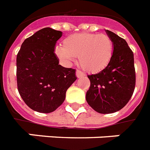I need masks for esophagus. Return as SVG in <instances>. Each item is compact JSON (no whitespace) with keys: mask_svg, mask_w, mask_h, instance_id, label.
<instances>
[{"mask_svg":"<svg viewBox=\"0 0 150 150\" xmlns=\"http://www.w3.org/2000/svg\"><path fill=\"white\" fill-rule=\"evenodd\" d=\"M76 76H77V78L83 77V76H85V74L84 73H82V71H80L77 70L76 71Z\"/></svg>","mask_w":150,"mask_h":150,"instance_id":"34e87169","label":"esophagus"}]
</instances>
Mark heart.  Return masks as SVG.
Wrapping results in <instances>:
<instances>
[{"label": "heart", "mask_w": 150, "mask_h": 150, "mask_svg": "<svg viewBox=\"0 0 150 150\" xmlns=\"http://www.w3.org/2000/svg\"><path fill=\"white\" fill-rule=\"evenodd\" d=\"M54 54L64 64L69 65L79 57L80 65L89 72H98L107 67L114 54V43L107 35L82 33L72 34L57 46Z\"/></svg>", "instance_id": "heart-1"}]
</instances>
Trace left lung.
I'll list each match as a JSON object with an SVG mask.
<instances>
[{"label":"left lung","mask_w":150,"mask_h":150,"mask_svg":"<svg viewBox=\"0 0 150 150\" xmlns=\"http://www.w3.org/2000/svg\"><path fill=\"white\" fill-rule=\"evenodd\" d=\"M114 43V54L106 68L88 75L90 87L86 101L100 114H111L125 106L132 96L135 86L133 52L124 39L105 30Z\"/></svg>","instance_id":"1"}]
</instances>
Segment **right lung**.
I'll return each mask as SVG.
<instances>
[{"label": "right lung", "mask_w": 150, "mask_h": 150, "mask_svg": "<svg viewBox=\"0 0 150 150\" xmlns=\"http://www.w3.org/2000/svg\"><path fill=\"white\" fill-rule=\"evenodd\" d=\"M62 32L47 27L22 43L16 59L18 90L29 107L50 113L65 100L66 91L77 79L75 70L64 68L54 54Z\"/></svg>", "instance_id": "obj_1"}]
</instances>
